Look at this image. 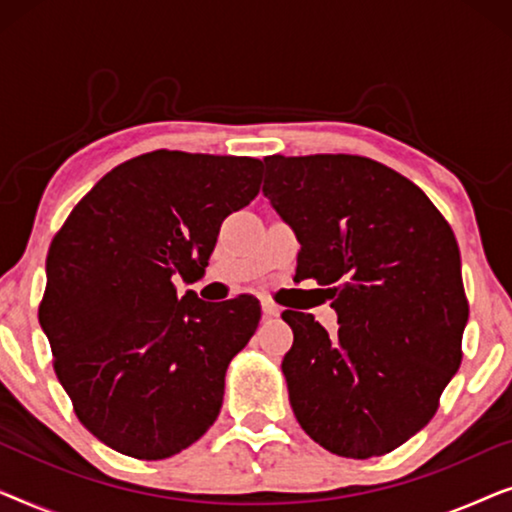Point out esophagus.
Here are the masks:
<instances>
[{
	"label": "esophagus",
	"instance_id": "34e87169",
	"mask_svg": "<svg viewBox=\"0 0 512 512\" xmlns=\"http://www.w3.org/2000/svg\"><path fill=\"white\" fill-rule=\"evenodd\" d=\"M261 310H263L265 317H279V312H282V307L275 305V303H272V300L265 298V300H261Z\"/></svg>",
	"mask_w": 512,
	"mask_h": 512
}]
</instances>
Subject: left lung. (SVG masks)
<instances>
[{
	"label": "left lung",
	"instance_id": "obj_1",
	"mask_svg": "<svg viewBox=\"0 0 512 512\" xmlns=\"http://www.w3.org/2000/svg\"><path fill=\"white\" fill-rule=\"evenodd\" d=\"M263 195L300 242L338 333L286 310L282 370L298 424L349 459L380 457L436 415L459 370L468 300L450 223L422 188L361 156H268Z\"/></svg>",
	"mask_w": 512,
	"mask_h": 512
}]
</instances>
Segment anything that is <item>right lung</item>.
Masks as SVG:
<instances>
[{"label": "right lung", "mask_w": 512, "mask_h": 512, "mask_svg": "<svg viewBox=\"0 0 512 512\" xmlns=\"http://www.w3.org/2000/svg\"><path fill=\"white\" fill-rule=\"evenodd\" d=\"M247 156L151 151L97 181L53 237L39 324L76 417L111 450L167 459L223 403L254 335V296L205 303L172 279L205 275L223 219L261 191Z\"/></svg>", "instance_id": "add662e5"}]
</instances>
